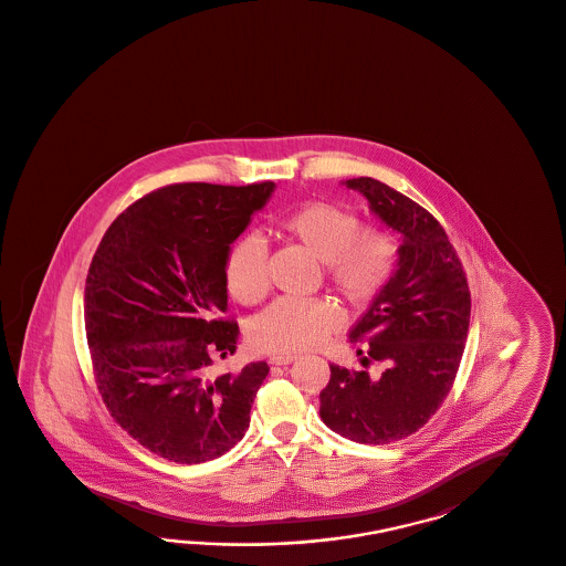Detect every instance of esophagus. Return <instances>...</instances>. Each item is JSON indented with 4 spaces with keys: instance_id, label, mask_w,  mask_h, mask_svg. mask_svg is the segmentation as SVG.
Returning a JSON list of instances; mask_svg holds the SVG:
<instances>
[{
    "instance_id": "obj_1",
    "label": "esophagus",
    "mask_w": 566,
    "mask_h": 566,
    "mask_svg": "<svg viewBox=\"0 0 566 566\" xmlns=\"http://www.w3.org/2000/svg\"><path fill=\"white\" fill-rule=\"evenodd\" d=\"M296 359H298L296 355L280 353V355H272V357H270V364H273V366H289V364H293Z\"/></svg>"
}]
</instances>
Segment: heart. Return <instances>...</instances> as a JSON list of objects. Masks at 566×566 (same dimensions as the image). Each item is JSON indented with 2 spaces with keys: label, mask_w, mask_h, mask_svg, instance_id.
<instances>
[{
  "label": "heart",
  "mask_w": 566,
  "mask_h": 566,
  "mask_svg": "<svg viewBox=\"0 0 566 566\" xmlns=\"http://www.w3.org/2000/svg\"><path fill=\"white\" fill-rule=\"evenodd\" d=\"M277 232L324 263L326 280L353 307H366L395 277L401 249L389 230H366L357 214L328 202H307L277 223ZM230 296L256 305L270 293L268 249L256 235L232 244L223 265ZM338 326V313L324 298H280L249 328L261 353H301L319 345Z\"/></svg>",
  "instance_id": "obj_1"
}]
</instances>
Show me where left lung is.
<instances>
[{
  "instance_id": "left-lung-1",
  "label": "left lung",
  "mask_w": 566,
  "mask_h": 566,
  "mask_svg": "<svg viewBox=\"0 0 566 566\" xmlns=\"http://www.w3.org/2000/svg\"><path fill=\"white\" fill-rule=\"evenodd\" d=\"M345 184L401 234V259L349 332L352 343L364 345L361 364L378 361L382 371L332 364L319 416L352 441L385 446L422 429L453 387L467 347L470 291L455 249L427 209L371 177Z\"/></svg>"
}]
</instances>
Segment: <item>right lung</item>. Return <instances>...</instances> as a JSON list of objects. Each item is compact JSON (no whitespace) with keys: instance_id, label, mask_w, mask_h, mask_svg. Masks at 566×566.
Masks as SVG:
<instances>
[{"instance_id":"right-lung-1","label":"right lung","mask_w":566,"mask_h":566,"mask_svg":"<svg viewBox=\"0 0 566 566\" xmlns=\"http://www.w3.org/2000/svg\"><path fill=\"white\" fill-rule=\"evenodd\" d=\"M275 184H174L111 223L85 280V332L102 401L139 446L177 464L234 448L270 366L214 371L235 352L223 319L230 244Z\"/></svg>"}]
</instances>
